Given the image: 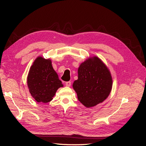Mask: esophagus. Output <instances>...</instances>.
<instances>
[{
    "mask_svg": "<svg viewBox=\"0 0 146 146\" xmlns=\"http://www.w3.org/2000/svg\"><path fill=\"white\" fill-rule=\"evenodd\" d=\"M70 85H71V82H66V86H68V87H69V86H70Z\"/></svg>",
    "mask_w": 146,
    "mask_h": 146,
    "instance_id": "1",
    "label": "esophagus"
}]
</instances>
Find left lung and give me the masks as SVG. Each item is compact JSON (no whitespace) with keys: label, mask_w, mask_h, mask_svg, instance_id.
Here are the masks:
<instances>
[{"label":"left lung","mask_w":146,"mask_h":146,"mask_svg":"<svg viewBox=\"0 0 146 146\" xmlns=\"http://www.w3.org/2000/svg\"><path fill=\"white\" fill-rule=\"evenodd\" d=\"M111 74L107 66L99 57H89L78 69V79L73 83L78 100L91 108L102 103L111 92Z\"/></svg>","instance_id":"obj_1"}]
</instances>
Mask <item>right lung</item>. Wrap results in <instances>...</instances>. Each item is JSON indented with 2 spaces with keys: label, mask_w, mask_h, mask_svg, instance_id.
Returning <instances> with one entry per match:
<instances>
[{
  "label": "right lung",
  "mask_w": 146,
  "mask_h": 146,
  "mask_svg": "<svg viewBox=\"0 0 146 146\" xmlns=\"http://www.w3.org/2000/svg\"><path fill=\"white\" fill-rule=\"evenodd\" d=\"M27 86L31 96L37 102L47 103L63 85L52 67L51 60L39 56L30 68Z\"/></svg>",
  "instance_id": "1"
}]
</instances>
